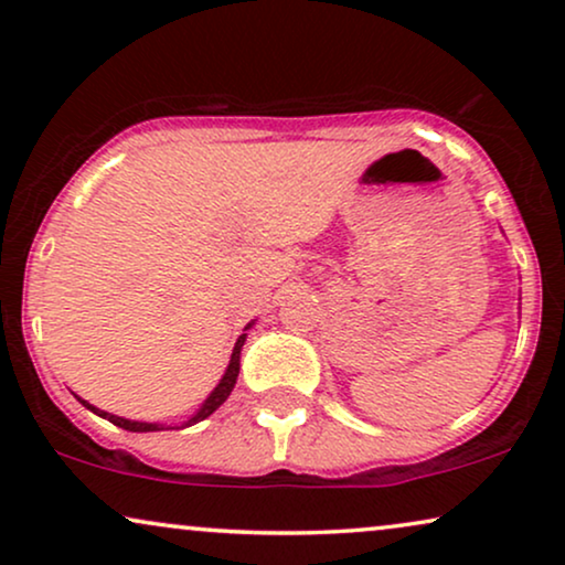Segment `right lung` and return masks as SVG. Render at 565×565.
Wrapping results in <instances>:
<instances>
[{
    "label": "right lung",
    "mask_w": 565,
    "mask_h": 565,
    "mask_svg": "<svg viewBox=\"0 0 565 565\" xmlns=\"http://www.w3.org/2000/svg\"><path fill=\"white\" fill-rule=\"evenodd\" d=\"M254 327V321H249L244 327V334L236 339V344H234V352H231V360H228V367H226V373H223V377L218 381V385H215V388L211 391V396H207L205 401H203V406L198 408L195 414L190 416L188 422H182L180 427H169V424H159V422H130V419H122V416H115V414H107V412H103V408H97V406H92V404H87V401L84 398H79L84 406L89 408L92 414H97V416H103V419H107V422H113L115 427H120V429H128V431H159V429H182V427H192V424H198V422H203V419H207V416H211L215 408H218L223 401H226L228 396H231V391H234V385H236V377H238V367H242V347H244V342H246V329H252Z\"/></svg>",
    "instance_id": "1"
}]
</instances>
